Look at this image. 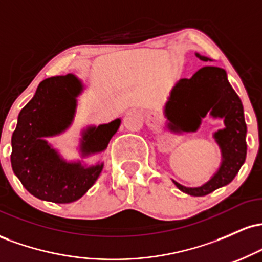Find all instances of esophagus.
I'll use <instances>...</instances> for the list:
<instances>
[{"label": "esophagus", "instance_id": "obj_1", "mask_svg": "<svg viewBox=\"0 0 262 262\" xmlns=\"http://www.w3.org/2000/svg\"><path fill=\"white\" fill-rule=\"evenodd\" d=\"M152 118H154V119L156 118V116H155V114H152Z\"/></svg>", "mask_w": 262, "mask_h": 262}]
</instances>
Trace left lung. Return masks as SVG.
Wrapping results in <instances>:
<instances>
[{"mask_svg": "<svg viewBox=\"0 0 262 262\" xmlns=\"http://www.w3.org/2000/svg\"><path fill=\"white\" fill-rule=\"evenodd\" d=\"M202 61H212L196 53ZM209 113L221 118L225 127L213 134L222 154V162L206 183L200 187H186L173 181L180 191L191 196H206L214 189L227 186L234 180L246 158V123L244 108L239 96L228 81L224 69L204 66L191 79H181L171 90L165 104L166 127L173 132L193 133L200 128L202 118Z\"/></svg>", "mask_w": 262, "mask_h": 262, "instance_id": "left-lung-1", "label": "left lung"}]
</instances>
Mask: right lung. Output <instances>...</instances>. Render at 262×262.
Here are the masks:
<instances>
[{
	"mask_svg": "<svg viewBox=\"0 0 262 262\" xmlns=\"http://www.w3.org/2000/svg\"><path fill=\"white\" fill-rule=\"evenodd\" d=\"M82 91V82L74 74L49 77L39 83L35 95L18 114L11 140L12 170L27 191L39 200L75 202L92 187L103 169V162L87 166L81 161H66L47 140L70 127ZM119 125L121 118H117L83 129L81 156L104 151Z\"/></svg>",
	"mask_w": 262,
	"mask_h": 262,
	"instance_id": "add662e5",
	"label": "right lung"
}]
</instances>
